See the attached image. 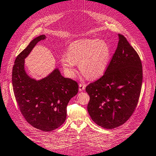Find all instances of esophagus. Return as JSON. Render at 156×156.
<instances>
[{
	"label": "esophagus",
	"instance_id": "34e87169",
	"mask_svg": "<svg viewBox=\"0 0 156 156\" xmlns=\"http://www.w3.org/2000/svg\"><path fill=\"white\" fill-rule=\"evenodd\" d=\"M85 87L86 86L84 84H79V90L80 91H82L85 89Z\"/></svg>",
	"mask_w": 156,
	"mask_h": 156
}]
</instances>
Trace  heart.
I'll list each match as a JSON object with an SVG mask.
<instances>
[{
    "mask_svg": "<svg viewBox=\"0 0 156 156\" xmlns=\"http://www.w3.org/2000/svg\"><path fill=\"white\" fill-rule=\"evenodd\" d=\"M110 56V47L103 40L82 39L69 46L67 55H63L61 58V63L69 76H74L75 64L78 63L82 74L94 80L104 74Z\"/></svg>",
    "mask_w": 156,
    "mask_h": 156,
    "instance_id": "b5f03b06",
    "label": "heart"
}]
</instances>
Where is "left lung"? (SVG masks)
I'll use <instances>...</instances> for the list:
<instances>
[{"instance_id": "8db88e82", "label": "left lung", "mask_w": 156, "mask_h": 156, "mask_svg": "<svg viewBox=\"0 0 156 156\" xmlns=\"http://www.w3.org/2000/svg\"><path fill=\"white\" fill-rule=\"evenodd\" d=\"M104 74L90 83L87 109L97 125L112 129L122 125L135 112L141 93L143 69L139 55L123 35Z\"/></svg>"}]
</instances>
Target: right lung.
Masks as SVG:
<instances>
[{
	"instance_id": "add662e5",
	"label": "right lung",
	"mask_w": 156,
	"mask_h": 156,
	"mask_svg": "<svg viewBox=\"0 0 156 156\" xmlns=\"http://www.w3.org/2000/svg\"><path fill=\"white\" fill-rule=\"evenodd\" d=\"M45 35L36 37L18 55L12 72V84L21 114L30 125L44 132L53 130L66 119L67 105L78 91L75 80L64 78L57 68L40 80L31 78L24 69V59Z\"/></svg>"
}]
</instances>
